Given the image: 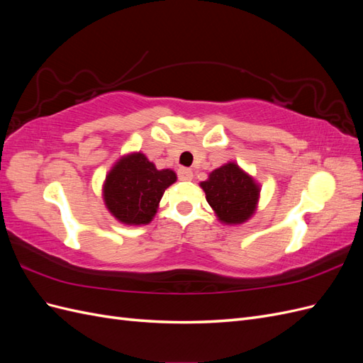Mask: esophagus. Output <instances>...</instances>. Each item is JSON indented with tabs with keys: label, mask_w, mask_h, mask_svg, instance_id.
<instances>
[{
	"label": "esophagus",
	"mask_w": 363,
	"mask_h": 363,
	"mask_svg": "<svg viewBox=\"0 0 363 363\" xmlns=\"http://www.w3.org/2000/svg\"><path fill=\"white\" fill-rule=\"evenodd\" d=\"M179 179L180 180H192L194 179V172L189 168H180L179 169Z\"/></svg>",
	"instance_id": "34e87169"
}]
</instances>
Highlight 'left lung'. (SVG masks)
I'll use <instances>...</instances> for the list:
<instances>
[{
	"mask_svg": "<svg viewBox=\"0 0 363 363\" xmlns=\"http://www.w3.org/2000/svg\"><path fill=\"white\" fill-rule=\"evenodd\" d=\"M200 186L218 219L227 225L244 224L255 215L260 188L235 162L213 169Z\"/></svg>",
	"mask_w": 363,
	"mask_h": 363,
	"instance_id": "1",
	"label": "left lung"
}]
</instances>
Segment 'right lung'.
I'll use <instances>...</instances> for the list:
<instances>
[{
	"mask_svg": "<svg viewBox=\"0 0 363 363\" xmlns=\"http://www.w3.org/2000/svg\"><path fill=\"white\" fill-rule=\"evenodd\" d=\"M175 180L177 175L172 169H157L140 151L130 152L106 175L104 204L119 223L148 224L157 212L164 189Z\"/></svg>",
	"mask_w": 363,
	"mask_h": 363,
	"instance_id": "right-lung-1",
	"label": "right lung"
}]
</instances>
